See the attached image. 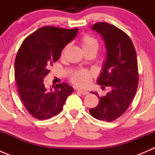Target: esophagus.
<instances>
[{
	"label": "esophagus",
	"mask_w": 155,
	"mask_h": 155,
	"mask_svg": "<svg viewBox=\"0 0 155 155\" xmlns=\"http://www.w3.org/2000/svg\"><path fill=\"white\" fill-rule=\"evenodd\" d=\"M78 91L79 92V93H81L83 95H86V94H88L89 92L87 91L86 90H82V89H78Z\"/></svg>",
	"instance_id": "obj_1"
}]
</instances>
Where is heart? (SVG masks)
I'll return each mask as SVG.
<instances>
[{"mask_svg":"<svg viewBox=\"0 0 155 155\" xmlns=\"http://www.w3.org/2000/svg\"><path fill=\"white\" fill-rule=\"evenodd\" d=\"M81 46L83 51L90 49L97 50L98 43L97 40L91 36L85 35L81 39ZM71 80L77 86L85 87L90 83L91 80V75L87 70H78L73 75Z\"/></svg>","mask_w":155,"mask_h":155,"instance_id":"heart-1","label":"heart"}]
</instances>
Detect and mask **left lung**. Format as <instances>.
<instances>
[{
	"label": "left lung",
	"mask_w": 155,
	"mask_h": 155,
	"mask_svg": "<svg viewBox=\"0 0 155 155\" xmlns=\"http://www.w3.org/2000/svg\"><path fill=\"white\" fill-rule=\"evenodd\" d=\"M91 29L102 37L106 46L105 60L97 79L99 85L109 86L110 91L100 97L96 107L89 112L96 119L112 121L129 107L138 86V68L135 48L130 37L112 25L98 22Z\"/></svg>",
	"instance_id": "8db88e82"
}]
</instances>
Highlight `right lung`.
<instances>
[{
	"label": "right lung",
	"instance_id": "obj_1",
	"mask_svg": "<svg viewBox=\"0 0 155 155\" xmlns=\"http://www.w3.org/2000/svg\"><path fill=\"white\" fill-rule=\"evenodd\" d=\"M78 31L45 26L29 35L18 49L14 65L18 93L29 113L37 119H47L60 113L68 97L74 91L65 82L52 85L48 91L43 79Z\"/></svg>",
	"mask_w": 155,
	"mask_h": 155
}]
</instances>
